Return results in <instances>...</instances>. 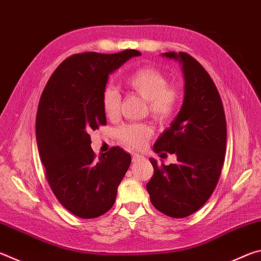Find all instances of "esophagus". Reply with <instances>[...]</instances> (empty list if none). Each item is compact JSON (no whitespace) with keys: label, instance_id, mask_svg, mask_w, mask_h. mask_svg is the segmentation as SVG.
I'll return each instance as SVG.
<instances>
[{"label":"esophagus","instance_id":"34e87169","mask_svg":"<svg viewBox=\"0 0 261 261\" xmlns=\"http://www.w3.org/2000/svg\"><path fill=\"white\" fill-rule=\"evenodd\" d=\"M143 159H144V156L139 155V154H136V153L132 154V162H137L139 160H143Z\"/></svg>","mask_w":261,"mask_h":261}]
</instances>
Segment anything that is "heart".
<instances>
[{"instance_id": "heart-1", "label": "heart", "mask_w": 261, "mask_h": 261, "mask_svg": "<svg viewBox=\"0 0 261 261\" xmlns=\"http://www.w3.org/2000/svg\"><path fill=\"white\" fill-rule=\"evenodd\" d=\"M126 84L136 94L147 101V113L159 123L169 121L178 103V90L168 84L165 73L155 68L146 67L136 70L126 79ZM101 105L106 116L114 120L120 114L121 94L114 86H106L101 94ZM122 145L138 149L146 145L153 135V129L148 124H125L116 132Z\"/></svg>"}]
</instances>
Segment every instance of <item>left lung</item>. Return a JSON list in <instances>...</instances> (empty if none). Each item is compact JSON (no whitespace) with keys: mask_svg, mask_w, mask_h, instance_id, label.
Here are the masks:
<instances>
[{"mask_svg":"<svg viewBox=\"0 0 261 261\" xmlns=\"http://www.w3.org/2000/svg\"><path fill=\"white\" fill-rule=\"evenodd\" d=\"M162 56L182 65L184 100L153 151L176 154L177 163L159 166L149 159L154 174L146 189L158 211L180 219L199 210L218 184L226 153L227 123L218 88L199 62L182 51Z\"/></svg>","mask_w":261,"mask_h":261,"instance_id":"1","label":"left lung"}]
</instances>
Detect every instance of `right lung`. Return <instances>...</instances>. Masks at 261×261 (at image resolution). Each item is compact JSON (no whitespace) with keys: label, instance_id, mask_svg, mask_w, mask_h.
Returning <instances> with one entry per match:
<instances>
[{"label":"right lung","instance_id":"obj_1","mask_svg":"<svg viewBox=\"0 0 261 261\" xmlns=\"http://www.w3.org/2000/svg\"><path fill=\"white\" fill-rule=\"evenodd\" d=\"M140 55L135 49L72 55L42 92L35 121L39 155L55 197L79 218H98L112 208L129 169L130 154L120 147L96 159L90 132L107 123L101 94L109 74Z\"/></svg>","mask_w":261,"mask_h":261}]
</instances>
